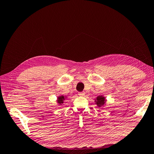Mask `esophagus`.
Here are the masks:
<instances>
[{
  "label": "esophagus",
  "mask_w": 154,
  "mask_h": 154,
  "mask_svg": "<svg viewBox=\"0 0 154 154\" xmlns=\"http://www.w3.org/2000/svg\"><path fill=\"white\" fill-rule=\"evenodd\" d=\"M78 95L81 97H83L85 95V93L84 92H79V93H78Z\"/></svg>",
  "instance_id": "obj_1"
}]
</instances>
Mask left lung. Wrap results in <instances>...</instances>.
Instances as JSON below:
<instances>
[{"label":"left lung","instance_id":"obj_1","mask_svg":"<svg viewBox=\"0 0 154 154\" xmlns=\"http://www.w3.org/2000/svg\"><path fill=\"white\" fill-rule=\"evenodd\" d=\"M95 104H96L99 107H101L102 106H103L104 104H105V97H103V95H99V96H97V98L95 99Z\"/></svg>","mask_w":154,"mask_h":154}]
</instances>
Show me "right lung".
<instances>
[{"label": "right lung", "mask_w": 154, "mask_h": 154, "mask_svg": "<svg viewBox=\"0 0 154 154\" xmlns=\"http://www.w3.org/2000/svg\"><path fill=\"white\" fill-rule=\"evenodd\" d=\"M65 99H66V97H64V96H63V95H61V96H59V97H58V98H57V103H59V105H62L63 103H64V101L65 100Z\"/></svg>", "instance_id": "add662e5"}]
</instances>
